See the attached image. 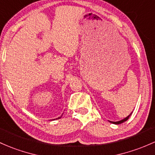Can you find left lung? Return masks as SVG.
I'll return each mask as SVG.
<instances>
[{"label":"left lung","instance_id":"obj_1","mask_svg":"<svg viewBox=\"0 0 155 155\" xmlns=\"http://www.w3.org/2000/svg\"><path fill=\"white\" fill-rule=\"evenodd\" d=\"M132 113H131L130 115H128V116L127 117H126L125 118H124V119H122V120H118V121H111V120H109V121L110 122V123H112V124H122V123H124V122H125L126 120H127L129 119V118H130V116L131 115H132Z\"/></svg>","mask_w":155,"mask_h":155}]
</instances>
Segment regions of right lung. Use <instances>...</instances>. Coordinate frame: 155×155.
Here are the masks:
<instances>
[{
  "instance_id": "right-lung-1",
  "label": "right lung",
  "mask_w": 155,
  "mask_h": 155,
  "mask_svg": "<svg viewBox=\"0 0 155 155\" xmlns=\"http://www.w3.org/2000/svg\"><path fill=\"white\" fill-rule=\"evenodd\" d=\"M62 115H61V116H60V117H59V118H57V119H59V118H62ZM54 120H55V119H54Z\"/></svg>"
}]
</instances>
